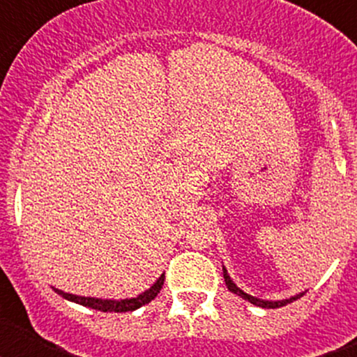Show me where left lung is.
Listing matches in <instances>:
<instances>
[{
	"label": "left lung",
	"mask_w": 357,
	"mask_h": 357,
	"mask_svg": "<svg viewBox=\"0 0 357 357\" xmlns=\"http://www.w3.org/2000/svg\"><path fill=\"white\" fill-rule=\"evenodd\" d=\"M223 279H225V284H227V288H229V291H232V293H236L238 296H241L243 301H248L250 304L259 305V307H266V309L282 307V305L289 304V302L296 301V298H301V296L304 295V293H298V295H293V296H289V298H282V301H263V298H257V296H254V295H248V293L243 291L241 288H238L234 280L230 279V275L227 273L225 266H223Z\"/></svg>",
	"instance_id": "8db88e82"
}]
</instances>
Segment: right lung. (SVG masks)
<instances>
[{
  "label": "right lung",
  "instance_id": "1",
  "mask_svg": "<svg viewBox=\"0 0 357 357\" xmlns=\"http://www.w3.org/2000/svg\"><path fill=\"white\" fill-rule=\"evenodd\" d=\"M164 284V273L159 277V279L146 289L141 295L132 296V298H96V296H80V295H73V293H66L62 289H55V293L66 298L69 302H75V304L85 305V307L96 309V311H103V313H127V311H135V309H139L141 305L148 304L157 296V293L160 291Z\"/></svg>",
  "mask_w": 357,
  "mask_h": 357
}]
</instances>
